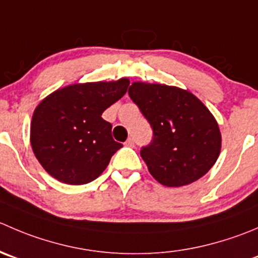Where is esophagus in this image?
<instances>
[{
    "instance_id": "1",
    "label": "esophagus",
    "mask_w": 258,
    "mask_h": 258,
    "mask_svg": "<svg viewBox=\"0 0 258 258\" xmlns=\"http://www.w3.org/2000/svg\"><path fill=\"white\" fill-rule=\"evenodd\" d=\"M124 145H126V146H128V147H135L134 139H128L126 142H124Z\"/></svg>"
}]
</instances>
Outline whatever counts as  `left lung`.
<instances>
[{
    "instance_id": "8db88e82",
    "label": "left lung",
    "mask_w": 258,
    "mask_h": 258,
    "mask_svg": "<svg viewBox=\"0 0 258 258\" xmlns=\"http://www.w3.org/2000/svg\"><path fill=\"white\" fill-rule=\"evenodd\" d=\"M128 96L154 131L141 157L155 180L165 186H184L212 169L221 154L222 135L201 99L177 87L144 82H134Z\"/></svg>"
}]
</instances>
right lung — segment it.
I'll return each mask as SVG.
<instances>
[{
	"instance_id": "right-lung-1",
	"label": "right lung",
	"mask_w": 258,
	"mask_h": 258,
	"mask_svg": "<svg viewBox=\"0 0 258 258\" xmlns=\"http://www.w3.org/2000/svg\"><path fill=\"white\" fill-rule=\"evenodd\" d=\"M130 81L77 83L45 97L32 114L30 142L41 166L64 184L93 181L122 144L102 113L124 96Z\"/></svg>"
}]
</instances>
